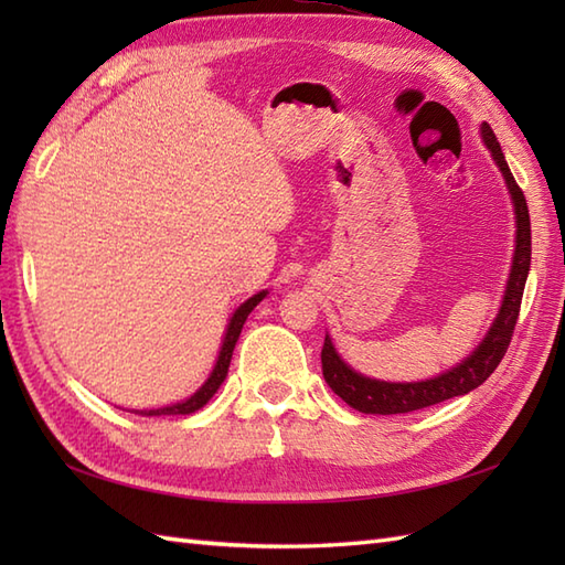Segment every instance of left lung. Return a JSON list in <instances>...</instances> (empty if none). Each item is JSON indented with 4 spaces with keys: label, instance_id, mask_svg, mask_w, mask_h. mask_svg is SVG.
Masks as SVG:
<instances>
[{
    "label": "left lung",
    "instance_id": "obj_1",
    "mask_svg": "<svg viewBox=\"0 0 565 565\" xmlns=\"http://www.w3.org/2000/svg\"><path fill=\"white\" fill-rule=\"evenodd\" d=\"M481 138L486 148L490 150V158L498 164V170L505 179L512 206H514V252H512V267L505 284V294L498 308V316L493 326L488 328L481 344L468 354L463 362L447 369L444 374L425 381H379L359 374L334 350L330 334H326V344H322V376H326L328 386L340 395V398L354 407L359 413L366 415H398V413H413L423 411V407L437 405L441 401L456 398V395H466L493 374L498 369L500 359L505 356L514 322L520 316V303L526 284V274H530L532 264V225H530V211H526V201L522 189L514 182L510 167L505 162V154L500 150V142L493 134V128L481 124Z\"/></svg>",
    "mask_w": 565,
    "mask_h": 565
}]
</instances>
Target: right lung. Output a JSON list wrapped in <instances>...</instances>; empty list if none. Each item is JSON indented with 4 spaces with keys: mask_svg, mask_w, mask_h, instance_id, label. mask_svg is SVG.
<instances>
[{
    "mask_svg": "<svg viewBox=\"0 0 565 565\" xmlns=\"http://www.w3.org/2000/svg\"><path fill=\"white\" fill-rule=\"evenodd\" d=\"M267 294H269V291H259V294H255L252 298H247L245 303H239V306L235 308V313L231 316V322H227V328H225L223 344H221L218 359H215V366H213V371L209 374V379L203 381V386H201L194 395H189L186 401H179V403H172V405L152 407V411H130V413L152 417V415H191V413L201 411V407L206 405V403L213 398L215 391H218V388H221V383L225 381V376H227V366H231L233 350H235V344H237L239 332H243L245 320H247V316L252 313V310H255V306H257V303L262 301V298L267 296Z\"/></svg>",
    "mask_w": 565,
    "mask_h": 565,
    "instance_id": "1",
    "label": "right lung"
}]
</instances>
